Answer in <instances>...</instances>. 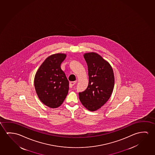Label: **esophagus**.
<instances>
[{"mask_svg":"<svg viewBox=\"0 0 155 155\" xmlns=\"http://www.w3.org/2000/svg\"><path fill=\"white\" fill-rule=\"evenodd\" d=\"M76 81H70V87H73L74 85H75V84H76Z\"/></svg>","mask_w":155,"mask_h":155,"instance_id":"obj_1","label":"esophagus"}]
</instances>
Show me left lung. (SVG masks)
<instances>
[{
  "label": "left lung",
  "instance_id": "left-lung-1",
  "mask_svg": "<svg viewBox=\"0 0 155 155\" xmlns=\"http://www.w3.org/2000/svg\"><path fill=\"white\" fill-rule=\"evenodd\" d=\"M88 67L89 83L85 90L79 93L84 106L90 111L99 109L110 99L114 88V76L110 63L95 52L84 55Z\"/></svg>",
  "mask_w": 155,
  "mask_h": 155
}]
</instances>
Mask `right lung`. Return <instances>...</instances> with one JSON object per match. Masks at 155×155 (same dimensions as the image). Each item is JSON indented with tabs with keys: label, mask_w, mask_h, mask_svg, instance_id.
Returning a JSON list of instances; mask_svg holds the SVG:
<instances>
[{
	"label": "right lung",
	"mask_w": 155,
	"mask_h": 155,
	"mask_svg": "<svg viewBox=\"0 0 155 155\" xmlns=\"http://www.w3.org/2000/svg\"><path fill=\"white\" fill-rule=\"evenodd\" d=\"M67 55L56 54L47 57L36 73L34 86L41 101L50 108L62 105L69 91V82L61 68Z\"/></svg>",
	"instance_id": "1"
}]
</instances>
